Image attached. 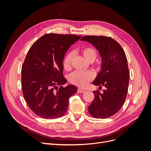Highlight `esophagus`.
I'll return each mask as SVG.
<instances>
[{"instance_id":"esophagus-1","label":"esophagus","mask_w":151,"mask_h":151,"mask_svg":"<svg viewBox=\"0 0 151 151\" xmlns=\"http://www.w3.org/2000/svg\"><path fill=\"white\" fill-rule=\"evenodd\" d=\"M85 91H86L84 89H82V88H79L78 89H77V93H83L85 92Z\"/></svg>"}]
</instances>
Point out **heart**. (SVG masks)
<instances>
[{"instance_id": "1", "label": "heart", "mask_w": 151, "mask_h": 151, "mask_svg": "<svg viewBox=\"0 0 151 151\" xmlns=\"http://www.w3.org/2000/svg\"><path fill=\"white\" fill-rule=\"evenodd\" d=\"M83 56L89 62H93L96 58V51L93 47H86L81 50ZM73 53H68L63 59V67L65 70L70 69L72 64ZM94 77V74L91 71L76 70L70 75L69 80L71 83L79 87H85L92 81Z\"/></svg>"}]
</instances>
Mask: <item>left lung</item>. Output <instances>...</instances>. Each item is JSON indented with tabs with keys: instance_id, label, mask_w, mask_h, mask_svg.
Segmentation results:
<instances>
[{
	"instance_id": "left-lung-1",
	"label": "left lung",
	"mask_w": 151,
	"mask_h": 151,
	"mask_svg": "<svg viewBox=\"0 0 151 151\" xmlns=\"http://www.w3.org/2000/svg\"><path fill=\"white\" fill-rule=\"evenodd\" d=\"M81 41L89 42L101 57V70L93 84L104 86L103 93L94 91V98L88 106L91 116L107 118L120 110L125 101L129 83V70L124 50L116 40L104 36H85Z\"/></svg>"
}]
</instances>
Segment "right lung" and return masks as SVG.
I'll return each mask as SVG.
<instances>
[{
	"label": "right lung",
	"instance_id": "1",
	"mask_svg": "<svg viewBox=\"0 0 151 151\" xmlns=\"http://www.w3.org/2000/svg\"><path fill=\"white\" fill-rule=\"evenodd\" d=\"M81 37L76 35L50 33L31 47L21 70L23 96L36 115L46 119L61 117L77 87L68 85L63 76V59L68 49ZM61 87L58 88V86Z\"/></svg>",
	"mask_w": 151,
	"mask_h": 151
}]
</instances>
